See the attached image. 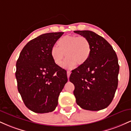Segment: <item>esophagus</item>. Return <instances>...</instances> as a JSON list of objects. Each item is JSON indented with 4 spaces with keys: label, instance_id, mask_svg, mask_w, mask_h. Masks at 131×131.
<instances>
[{
    "label": "esophagus",
    "instance_id": "1",
    "mask_svg": "<svg viewBox=\"0 0 131 131\" xmlns=\"http://www.w3.org/2000/svg\"><path fill=\"white\" fill-rule=\"evenodd\" d=\"M70 74H71V72L70 71H67V76H68V79H69V78H70Z\"/></svg>",
    "mask_w": 131,
    "mask_h": 131
}]
</instances>
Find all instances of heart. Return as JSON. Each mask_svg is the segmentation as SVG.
I'll use <instances>...</instances> for the list:
<instances>
[{
  "mask_svg": "<svg viewBox=\"0 0 131 131\" xmlns=\"http://www.w3.org/2000/svg\"><path fill=\"white\" fill-rule=\"evenodd\" d=\"M58 46H53L51 56L57 66H61L64 57V67L73 68L78 64H82L88 60L91 53V46L86 37L76 36H65L58 41Z\"/></svg>",
  "mask_w": 131,
  "mask_h": 131,
  "instance_id": "b5f03b06",
  "label": "heart"
}]
</instances>
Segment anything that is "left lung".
Wrapping results in <instances>:
<instances>
[{"label":"left lung","mask_w":131,"mask_h":131,"mask_svg":"<svg viewBox=\"0 0 131 131\" xmlns=\"http://www.w3.org/2000/svg\"><path fill=\"white\" fill-rule=\"evenodd\" d=\"M86 37L91 46L88 60L72 70L70 81L77 104L82 108L99 111L110 104L118 88L119 66L116 53L103 37L91 31H74Z\"/></svg>","instance_id":"1"}]
</instances>
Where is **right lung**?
<instances>
[{
    "mask_svg": "<svg viewBox=\"0 0 131 131\" xmlns=\"http://www.w3.org/2000/svg\"><path fill=\"white\" fill-rule=\"evenodd\" d=\"M64 32L42 34L23 47L16 61L18 90L24 103L37 113L52 112L68 81L67 71L57 66L51 49Z\"/></svg>",
    "mask_w": 131,
    "mask_h": 131,
    "instance_id": "add662e5",
    "label": "right lung"
}]
</instances>
